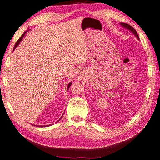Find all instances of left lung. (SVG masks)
<instances>
[{
  "label": "left lung",
  "mask_w": 160,
  "mask_h": 160,
  "mask_svg": "<svg viewBox=\"0 0 160 160\" xmlns=\"http://www.w3.org/2000/svg\"><path fill=\"white\" fill-rule=\"evenodd\" d=\"M121 24H122V25L123 26V27H125V28H127V29H128V30H130V31H131V32L133 33V34L136 36V38H138V39H139V37H138V33H137V32L136 31V30H135V29L132 28V26H130V24H126V23H121Z\"/></svg>",
  "instance_id": "obj_1"
}]
</instances>
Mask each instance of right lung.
Masks as SVG:
<instances>
[{
    "label": "right lung",
    "mask_w": 160,
    "mask_h": 160,
    "mask_svg": "<svg viewBox=\"0 0 160 160\" xmlns=\"http://www.w3.org/2000/svg\"><path fill=\"white\" fill-rule=\"evenodd\" d=\"M27 32H28V31H26V32H24L23 33V35H22L21 36V37H20V38H19V40H17V42H16V44H15V46H14V47H13V50H14V49L16 48V47H17V46H18V45H19V42L22 41V38H23V37H24V35H25V33H26ZM72 85V82H70V83H69L68 86H67V88H68V89H69V87H70V85ZM61 118H60V119H61ZM60 119H59V120H60ZM57 122H58V121H57Z\"/></svg>",
    "instance_id": "1"
}]
</instances>
